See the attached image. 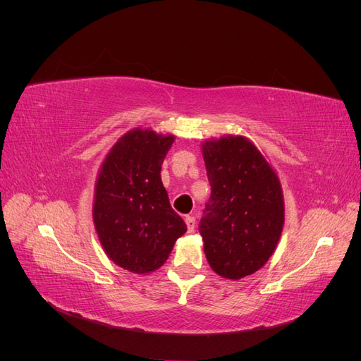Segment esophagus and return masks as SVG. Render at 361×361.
Returning <instances> with one entry per match:
<instances>
[{"mask_svg": "<svg viewBox=\"0 0 361 361\" xmlns=\"http://www.w3.org/2000/svg\"><path fill=\"white\" fill-rule=\"evenodd\" d=\"M185 223H187L188 232H194V227H195V218H194L192 215H187V216H185Z\"/></svg>", "mask_w": 361, "mask_h": 361, "instance_id": "34e87169", "label": "esophagus"}]
</instances>
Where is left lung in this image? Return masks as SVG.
<instances>
[{"label":"left lung","instance_id":"8db88e82","mask_svg":"<svg viewBox=\"0 0 361 361\" xmlns=\"http://www.w3.org/2000/svg\"><path fill=\"white\" fill-rule=\"evenodd\" d=\"M211 197L200 221L207 264L231 280L255 274L276 251L285 200L276 170L243 135L202 145Z\"/></svg>","mask_w":361,"mask_h":361}]
</instances>
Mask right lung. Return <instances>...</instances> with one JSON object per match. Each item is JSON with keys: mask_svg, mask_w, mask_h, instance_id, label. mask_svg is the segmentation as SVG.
<instances>
[{"mask_svg": "<svg viewBox=\"0 0 361 361\" xmlns=\"http://www.w3.org/2000/svg\"><path fill=\"white\" fill-rule=\"evenodd\" d=\"M174 135L129 130L105 157L94 185L93 223L106 256L134 274L169 259L187 224L171 209L161 166Z\"/></svg>", "mask_w": 361, "mask_h": 361, "instance_id": "right-lung-1", "label": "right lung"}]
</instances>
